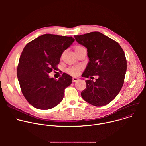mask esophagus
I'll list each match as a JSON object with an SVG mask.
<instances>
[{"label":"esophagus","instance_id":"1","mask_svg":"<svg viewBox=\"0 0 146 146\" xmlns=\"http://www.w3.org/2000/svg\"><path fill=\"white\" fill-rule=\"evenodd\" d=\"M78 80V77H73V78H72V81H73V82H76V81H77Z\"/></svg>","mask_w":146,"mask_h":146}]
</instances>
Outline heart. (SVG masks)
I'll use <instances>...</instances> for the list:
<instances>
[{"label": "heart", "instance_id": "1", "mask_svg": "<svg viewBox=\"0 0 146 146\" xmlns=\"http://www.w3.org/2000/svg\"><path fill=\"white\" fill-rule=\"evenodd\" d=\"M81 50H85V48L84 47L81 46H77L75 47V48H74L75 52ZM80 70V68L78 66L71 67V68H69L67 69V72L69 74H72V75H76V74H78Z\"/></svg>", "mask_w": 146, "mask_h": 146}]
</instances>
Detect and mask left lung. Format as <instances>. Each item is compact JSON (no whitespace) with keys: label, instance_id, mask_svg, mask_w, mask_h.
I'll use <instances>...</instances> for the list:
<instances>
[{"label":"left lung","instance_id":"obj_1","mask_svg":"<svg viewBox=\"0 0 146 146\" xmlns=\"http://www.w3.org/2000/svg\"><path fill=\"white\" fill-rule=\"evenodd\" d=\"M77 42L87 48L89 62L82 77L96 76L94 81L86 80L81 95L95 106L111 102L121 91L127 71L125 53L117 41L99 32L74 36Z\"/></svg>","mask_w":146,"mask_h":146}]
</instances>
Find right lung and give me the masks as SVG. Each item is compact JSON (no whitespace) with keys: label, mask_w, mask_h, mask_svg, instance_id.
<instances>
[{"label":"right lung","mask_w":146,"mask_h":146,"mask_svg":"<svg viewBox=\"0 0 146 146\" xmlns=\"http://www.w3.org/2000/svg\"><path fill=\"white\" fill-rule=\"evenodd\" d=\"M74 38L44 34L33 40L24 47L17 67V77L21 91L34 108L48 110L62 100L65 90L72 77L64 73L58 80L48 74L59 64L62 53Z\"/></svg>","instance_id":"right-lung-1"}]
</instances>
